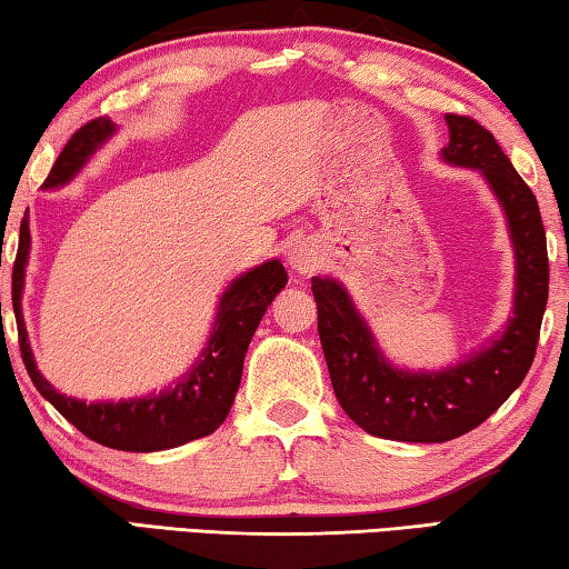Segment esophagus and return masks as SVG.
I'll list each match as a JSON object with an SVG mask.
<instances>
[{"instance_id": "esophagus-1", "label": "esophagus", "mask_w": 569, "mask_h": 569, "mask_svg": "<svg viewBox=\"0 0 569 569\" xmlns=\"http://www.w3.org/2000/svg\"><path fill=\"white\" fill-rule=\"evenodd\" d=\"M319 263H321V253L313 243H306L303 240V243H296L291 246V250H288V266H291L296 273L301 276L313 273L316 268H319Z\"/></svg>"}]
</instances>
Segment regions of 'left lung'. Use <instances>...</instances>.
I'll use <instances>...</instances> for the list:
<instances>
[{
	"label": "left lung",
	"mask_w": 569,
	"mask_h": 569,
	"mask_svg": "<svg viewBox=\"0 0 569 569\" xmlns=\"http://www.w3.org/2000/svg\"><path fill=\"white\" fill-rule=\"evenodd\" d=\"M449 146L441 160L479 170L505 210L515 246V313L489 346L441 371L397 369L381 353L369 323L333 278H311L319 336L341 409L373 437L439 441L467 435L502 407L535 361L550 266L535 192L519 178L495 134L467 114H445Z\"/></svg>",
	"instance_id": "left-lung-1"
}]
</instances>
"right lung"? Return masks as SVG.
<instances>
[{"instance_id":"obj_1","label":"right lung","mask_w":569,"mask_h":569,"mask_svg":"<svg viewBox=\"0 0 569 569\" xmlns=\"http://www.w3.org/2000/svg\"><path fill=\"white\" fill-rule=\"evenodd\" d=\"M114 130L118 128L110 118H98L82 124L67 140L42 188L54 190L67 186L77 172L88 166V160L98 152V148L112 138ZM27 258H30V220L24 216L22 226H19V248L12 271V306L17 313L19 351H22L27 373H30L37 391L72 427L80 429L88 439L98 441V445L120 451H160L213 435L226 421L230 407H233L248 343L253 339L266 308L273 303V298L288 283L286 268L278 258L250 268L220 296L208 346L176 387H168L160 393H150V397L142 399L88 403L57 391L37 369L22 319Z\"/></svg>"}]
</instances>
